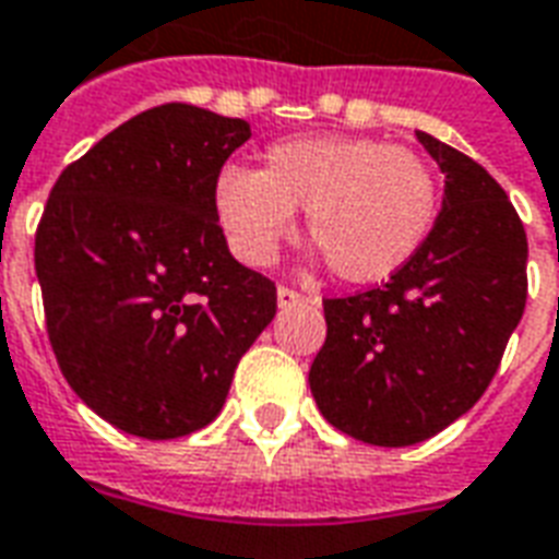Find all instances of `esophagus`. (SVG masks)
Instances as JSON below:
<instances>
[{"label": "esophagus", "mask_w": 559, "mask_h": 559, "mask_svg": "<svg viewBox=\"0 0 559 559\" xmlns=\"http://www.w3.org/2000/svg\"><path fill=\"white\" fill-rule=\"evenodd\" d=\"M308 302V296L299 290H293V287H278V308H290V305Z\"/></svg>", "instance_id": "34e87169"}]
</instances>
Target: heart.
Returning <instances> with one entry per match:
<instances>
[{"label":"heart","instance_id":"b5f03b06","mask_svg":"<svg viewBox=\"0 0 559 559\" xmlns=\"http://www.w3.org/2000/svg\"><path fill=\"white\" fill-rule=\"evenodd\" d=\"M305 209L308 236L350 284L395 275L428 239L440 191L428 160L374 138H293L266 148V167L227 164L215 212L251 266L275 260Z\"/></svg>","mask_w":559,"mask_h":559}]
</instances>
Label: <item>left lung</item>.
Wrapping results in <instances>:
<instances>
[{"label":"left lung","mask_w":559,"mask_h":559,"mask_svg":"<svg viewBox=\"0 0 559 559\" xmlns=\"http://www.w3.org/2000/svg\"><path fill=\"white\" fill-rule=\"evenodd\" d=\"M445 173L428 239L374 290L323 299L326 344L308 371L329 425L413 445L481 399L527 305V233L493 176L431 134Z\"/></svg>","instance_id":"obj_1"}]
</instances>
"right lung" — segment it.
Instances as JSON below:
<instances>
[{
    "mask_svg": "<svg viewBox=\"0 0 559 559\" xmlns=\"http://www.w3.org/2000/svg\"><path fill=\"white\" fill-rule=\"evenodd\" d=\"M248 138L245 119L160 104L50 191L35 233L47 335L68 386L119 431H200L275 317V284L233 260L215 212V179Z\"/></svg>",
    "mask_w": 559,
    "mask_h": 559,
    "instance_id": "add662e5",
    "label": "right lung"
}]
</instances>
